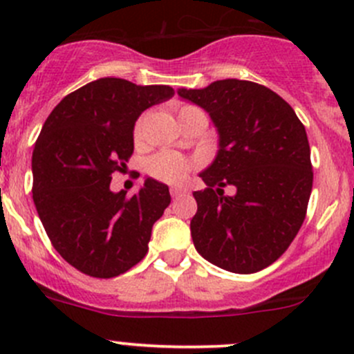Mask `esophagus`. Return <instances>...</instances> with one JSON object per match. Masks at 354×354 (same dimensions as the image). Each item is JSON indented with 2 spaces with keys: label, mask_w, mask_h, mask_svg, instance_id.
<instances>
[{
  "label": "esophagus",
  "mask_w": 354,
  "mask_h": 354,
  "mask_svg": "<svg viewBox=\"0 0 354 354\" xmlns=\"http://www.w3.org/2000/svg\"><path fill=\"white\" fill-rule=\"evenodd\" d=\"M187 194V188L183 187H171V197H180V195Z\"/></svg>",
  "instance_id": "obj_1"
}]
</instances>
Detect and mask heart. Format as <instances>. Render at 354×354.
Segmentation results:
<instances>
[{"mask_svg":"<svg viewBox=\"0 0 354 354\" xmlns=\"http://www.w3.org/2000/svg\"><path fill=\"white\" fill-rule=\"evenodd\" d=\"M195 109L192 106H183L178 111V116L183 114L185 111ZM144 124L145 118H138L137 123H135L133 128V137L135 140L140 142L142 137H144ZM147 171L151 176L157 178L160 181H166V183H180L187 178L188 171H190V162H188L185 157L178 154H171V152H160V154L152 156L147 162Z\"/></svg>","mask_w":354,"mask_h":354,"instance_id":"obj_1","label":"heart"}]
</instances>
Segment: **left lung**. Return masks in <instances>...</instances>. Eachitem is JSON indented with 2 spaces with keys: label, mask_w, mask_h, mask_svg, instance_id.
<instances>
[{
  "label": "left lung",
  "mask_w": 354,
  "mask_h": 354,
  "mask_svg": "<svg viewBox=\"0 0 354 354\" xmlns=\"http://www.w3.org/2000/svg\"><path fill=\"white\" fill-rule=\"evenodd\" d=\"M178 95L209 113L219 151L194 192L197 252L224 270L252 274L276 262L305 221L313 173L305 127L281 95L238 78ZM235 194L224 196L223 187Z\"/></svg>",
  "instance_id": "8db88e82"
}]
</instances>
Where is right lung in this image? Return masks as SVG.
Wrapping results in <instances>:
<instances>
[{
	"label": "right lung",
	"instance_id": "obj_1",
	"mask_svg": "<svg viewBox=\"0 0 354 354\" xmlns=\"http://www.w3.org/2000/svg\"><path fill=\"white\" fill-rule=\"evenodd\" d=\"M173 95L169 85L99 78L68 94L42 127L32 152L35 209L56 252L87 276H120L147 253L169 188L145 178L128 197L111 192V174L133 154L138 116Z\"/></svg>",
	"mask_w": 354,
	"mask_h": 354
}]
</instances>
